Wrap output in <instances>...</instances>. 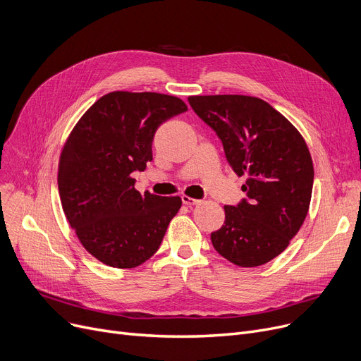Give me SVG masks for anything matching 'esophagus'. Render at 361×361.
<instances>
[{
  "mask_svg": "<svg viewBox=\"0 0 361 361\" xmlns=\"http://www.w3.org/2000/svg\"><path fill=\"white\" fill-rule=\"evenodd\" d=\"M182 202L186 205H195V204H200L201 201L197 198H191L190 195H182Z\"/></svg>",
  "mask_w": 361,
  "mask_h": 361,
  "instance_id": "esophagus-1",
  "label": "esophagus"
}]
</instances>
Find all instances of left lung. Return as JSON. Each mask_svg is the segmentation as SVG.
Wrapping results in <instances>:
<instances>
[{"instance_id": "obj_1", "label": "left lung", "mask_w": 361, "mask_h": 361, "mask_svg": "<svg viewBox=\"0 0 361 361\" xmlns=\"http://www.w3.org/2000/svg\"><path fill=\"white\" fill-rule=\"evenodd\" d=\"M192 110L214 129L247 200L225 205L212 233L216 251L241 267L269 263L286 250L310 207L314 169L298 129L262 98L192 95Z\"/></svg>"}]
</instances>
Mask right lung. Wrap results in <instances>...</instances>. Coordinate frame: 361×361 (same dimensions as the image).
I'll return each instance as SVG.
<instances>
[{"instance_id":"obj_1","label":"right lung","mask_w":361,"mask_h":361,"mask_svg":"<svg viewBox=\"0 0 361 361\" xmlns=\"http://www.w3.org/2000/svg\"><path fill=\"white\" fill-rule=\"evenodd\" d=\"M185 102L159 92L113 91L83 113L59 161V194L82 247L110 267L133 269L159 250L180 197L135 188L132 173L152 160V140Z\"/></svg>"}]
</instances>
